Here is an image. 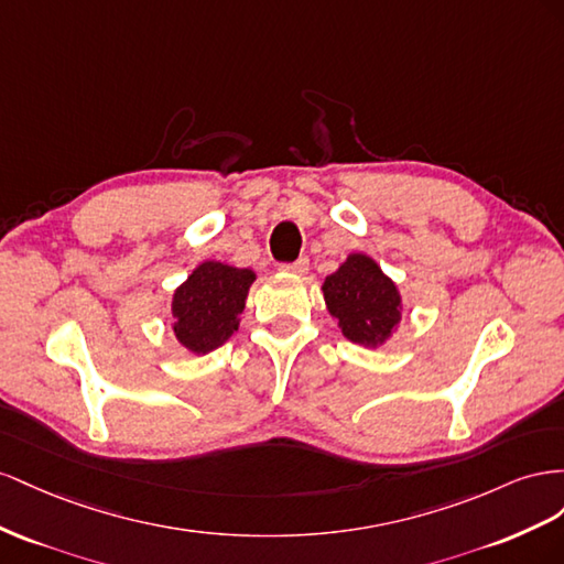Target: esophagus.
I'll return each mask as SVG.
<instances>
[{"label":"esophagus","mask_w":564,"mask_h":564,"mask_svg":"<svg viewBox=\"0 0 564 564\" xmlns=\"http://www.w3.org/2000/svg\"><path fill=\"white\" fill-rule=\"evenodd\" d=\"M279 269L285 271V273H297V276H304V273L310 271V260H307V257H300V260H295L291 264H281Z\"/></svg>","instance_id":"obj_1"}]
</instances>
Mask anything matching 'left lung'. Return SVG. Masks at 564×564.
Returning a JSON list of instances; mask_svg holds the SVG:
<instances>
[{
    "instance_id": "left-lung-1",
    "label": "left lung",
    "mask_w": 564,
    "mask_h": 564,
    "mask_svg": "<svg viewBox=\"0 0 564 564\" xmlns=\"http://www.w3.org/2000/svg\"><path fill=\"white\" fill-rule=\"evenodd\" d=\"M324 300L347 340L380 347L390 340L401 321V295L376 260L351 252L324 281Z\"/></svg>"
}]
</instances>
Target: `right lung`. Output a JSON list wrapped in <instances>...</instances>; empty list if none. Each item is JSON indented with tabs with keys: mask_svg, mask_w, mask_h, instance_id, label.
<instances>
[{
	"mask_svg": "<svg viewBox=\"0 0 564 564\" xmlns=\"http://www.w3.org/2000/svg\"><path fill=\"white\" fill-rule=\"evenodd\" d=\"M252 281V269L215 260L198 264L172 297L176 340L193 354H207L227 343L238 330Z\"/></svg>",
	"mask_w": 564,
	"mask_h": 564,
	"instance_id": "1",
	"label": "right lung"
}]
</instances>
